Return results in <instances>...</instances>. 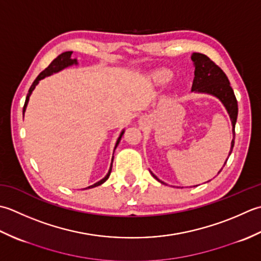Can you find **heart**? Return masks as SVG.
I'll use <instances>...</instances> for the list:
<instances>
[{
    "mask_svg": "<svg viewBox=\"0 0 261 261\" xmlns=\"http://www.w3.org/2000/svg\"><path fill=\"white\" fill-rule=\"evenodd\" d=\"M172 75L171 73L166 71V70H160V71H156L155 73L153 74V80L159 84H166L168 83L170 80H171Z\"/></svg>",
    "mask_w": 261,
    "mask_h": 261,
    "instance_id": "obj_1",
    "label": "heart"
}]
</instances>
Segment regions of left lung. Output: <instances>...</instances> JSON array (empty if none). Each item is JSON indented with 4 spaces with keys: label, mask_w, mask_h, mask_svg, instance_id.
<instances>
[{
    "label": "left lung",
    "mask_w": 261,
    "mask_h": 261,
    "mask_svg": "<svg viewBox=\"0 0 261 261\" xmlns=\"http://www.w3.org/2000/svg\"><path fill=\"white\" fill-rule=\"evenodd\" d=\"M191 61H193L194 66H195V77H194L193 87H191V91H194L196 93H207V94L214 95V97H216L223 103V106H224L227 111L228 116H230V119L232 121V130H233V140L231 142V150H230V153H228V156H230L233 150V146H234V137H236L234 128H236V123L238 118V101L234 95V92H233V89L230 86V81H228L225 73L223 72L214 62L211 61L206 55L200 54V53H193V55H191ZM221 170L219 171V173L221 172ZM152 175L156 180H159V181L162 182L155 174L152 173Z\"/></svg>",
    "instance_id": "1"
}]
</instances>
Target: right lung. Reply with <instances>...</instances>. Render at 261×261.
Instances as JSON below:
<instances>
[{"label": "right lung", "mask_w": 261, "mask_h": 261, "mask_svg": "<svg viewBox=\"0 0 261 261\" xmlns=\"http://www.w3.org/2000/svg\"><path fill=\"white\" fill-rule=\"evenodd\" d=\"M72 53H73V51H65V53H62L61 55H58V56L55 58V60L53 61V62L49 64L48 67L45 68V70L42 71V72L39 74L38 76H37V79L35 80L34 83L31 84V87H30L29 91H28V94H27L25 102H24V106H23V111H22V114H23V115H24V111H25V109H27V105H28V102H29V98H30V95H31V93H33V91L35 90V88H36L37 84L39 83L40 80L45 79V77H47V76H50V75H53V74H55V73L61 72L62 70H64V68H66V67H70V66H72V65H77V60H76V58H72V57H71V56H72ZM124 133H125V129L121 130L120 135H119V137H118V140H117V142H116V145H115V148H114V152H115V150H116V147L118 146L119 142H120V140H121V136L124 135ZM113 161H114V156H113V159H111V164H110L109 171H108V173H107V174L105 175V178H102V179L100 180V181L95 182V184H93V185H91V186H89V187L84 188V189L94 188V187H98V186H100V185H102V184L106 181V180H107V179L109 178L110 172H111V168H113Z\"/></svg>", "instance_id": "right-lung-1"}]
</instances>
